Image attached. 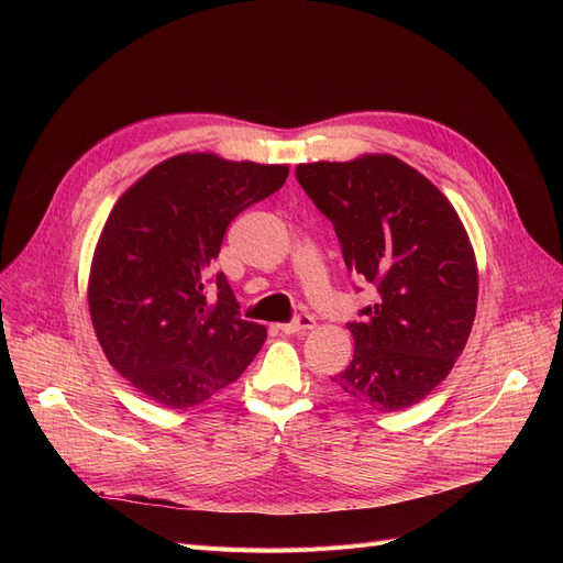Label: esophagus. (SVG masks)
<instances>
[{
    "instance_id": "34e87169",
    "label": "esophagus",
    "mask_w": 563,
    "mask_h": 563,
    "mask_svg": "<svg viewBox=\"0 0 563 563\" xmlns=\"http://www.w3.org/2000/svg\"><path fill=\"white\" fill-rule=\"evenodd\" d=\"M284 335H298V333H308L310 329H314V317L312 314H298L294 321L288 323H279L277 327Z\"/></svg>"
}]
</instances>
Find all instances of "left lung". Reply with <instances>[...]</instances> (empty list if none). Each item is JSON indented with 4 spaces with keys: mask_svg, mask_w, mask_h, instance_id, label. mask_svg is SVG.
Wrapping results in <instances>:
<instances>
[{
    "mask_svg": "<svg viewBox=\"0 0 563 563\" xmlns=\"http://www.w3.org/2000/svg\"><path fill=\"white\" fill-rule=\"evenodd\" d=\"M296 178L331 220L347 269L376 302L347 327L354 356L331 383L371 411H401L449 376L476 314L474 251L451 201L391 155L298 164Z\"/></svg>",
    "mask_w": 563,
    "mask_h": 563,
    "instance_id": "obj_1",
    "label": "left lung"
}]
</instances>
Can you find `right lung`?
Returning a JSON list of instances; mask_svg holds the SVG:
<instances>
[{
  "label": "right lung",
  "instance_id": "right-lung-1",
  "mask_svg": "<svg viewBox=\"0 0 563 563\" xmlns=\"http://www.w3.org/2000/svg\"><path fill=\"white\" fill-rule=\"evenodd\" d=\"M286 178L288 166L197 152L157 164L114 203L93 253L89 310L108 362L147 399L207 401L263 347L265 327L242 319L213 263L232 220Z\"/></svg>",
  "mask_w": 563,
  "mask_h": 563
}]
</instances>
